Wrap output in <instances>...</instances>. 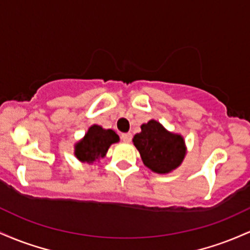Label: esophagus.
Returning <instances> with one entry per match:
<instances>
[{"mask_svg": "<svg viewBox=\"0 0 250 250\" xmlns=\"http://www.w3.org/2000/svg\"><path fill=\"white\" fill-rule=\"evenodd\" d=\"M120 138H122L123 142L130 143L131 139H132V133H130V132H127V133H122V136H120Z\"/></svg>", "mask_w": 250, "mask_h": 250, "instance_id": "obj_1", "label": "esophagus"}]
</instances>
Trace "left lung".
Wrapping results in <instances>:
<instances>
[{
    "label": "left lung",
    "instance_id": "8db88e82",
    "mask_svg": "<svg viewBox=\"0 0 250 250\" xmlns=\"http://www.w3.org/2000/svg\"><path fill=\"white\" fill-rule=\"evenodd\" d=\"M140 128L142 131L133 137L132 142L145 167L157 173H169L177 169L187 153L183 137L169 132L153 119Z\"/></svg>",
    "mask_w": 250,
    "mask_h": 250
}]
</instances>
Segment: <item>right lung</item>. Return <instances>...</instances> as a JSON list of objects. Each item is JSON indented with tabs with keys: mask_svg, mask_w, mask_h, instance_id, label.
I'll return each mask as SVG.
<instances>
[{
	"mask_svg": "<svg viewBox=\"0 0 250 250\" xmlns=\"http://www.w3.org/2000/svg\"><path fill=\"white\" fill-rule=\"evenodd\" d=\"M119 142V136L113 130H105L99 125H92L80 142L75 144L74 155L83 163H93L104 158L108 147Z\"/></svg>",
	"mask_w": 250,
	"mask_h": 250,
	"instance_id": "right-lung-1",
	"label": "right lung"
}]
</instances>
